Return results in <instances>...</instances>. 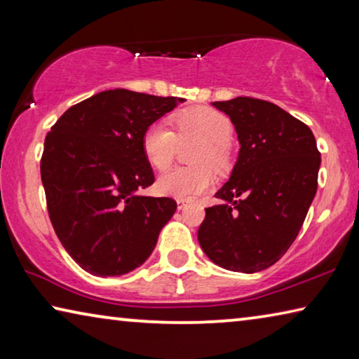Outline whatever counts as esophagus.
I'll use <instances>...</instances> for the list:
<instances>
[{
	"mask_svg": "<svg viewBox=\"0 0 359 359\" xmlns=\"http://www.w3.org/2000/svg\"><path fill=\"white\" fill-rule=\"evenodd\" d=\"M187 204H188V199H184V198H179V199H177V205H179V209H184Z\"/></svg>",
	"mask_w": 359,
	"mask_h": 359,
	"instance_id": "esophagus-1",
	"label": "esophagus"
}]
</instances>
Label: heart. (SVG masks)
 <instances>
[{
	"instance_id": "obj_1",
	"label": "heart",
	"mask_w": 359,
	"mask_h": 359,
	"mask_svg": "<svg viewBox=\"0 0 359 359\" xmlns=\"http://www.w3.org/2000/svg\"><path fill=\"white\" fill-rule=\"evenodd\" d=\"M171 123L175 135L163 123L150 125L142 135L141 149L151 168L165 171L174 160L177 137L201 139L191 156L196 165L174 168L156 182V190L163 196L190 199L214 187L212 168L222 171L229 165L233 123L224 114L204 106L182 109L171 115Z\"/></svg>"
}]
</instances>
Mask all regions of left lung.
I'll return each mask as SVG.
<instances>
[{
    "mask_svg": "<svg viewBox=\"0 0 359 359\" xmlns=\"http://www.w3.org/2000/svg\"><path fill=\"white\" fill-rule=\"evenodd\" d=\"M241 144L229 180L198 229L204 253L228 271H264L302 226L318 187L320 151L311 128L269 101L238 96L212 102Z\"/></svg>",
    "mask_w": 359,
    "mask_h": 359,
    "instance_id": "obj_1",
    "label": "left lung"
}]
</instances>
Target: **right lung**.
<instances>
[{
	"instance_id": "add662e5",
	"label": "right lung",
	"mask_w": 359,
	"mask_h": 359,
	"mask_svg": "<svg viewBox=\"0 0 359 359\" xmlns=\"http://www.w3.org/2000/svg\"><path fill=\"white\" fill-rule=\"evenodd\" d=\"M125 88L69 107L47 133L41 179L60 242L83 271L123 276L156 245L177 203L136 194L155 182L141 139L182 102Z\"/></svg>"
}]
</instances>
